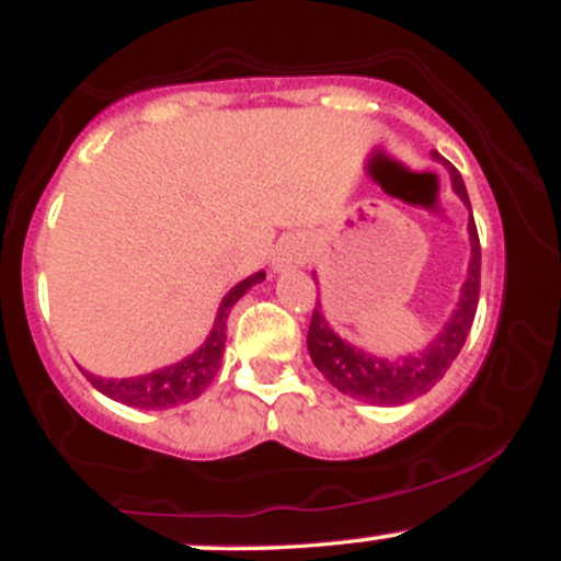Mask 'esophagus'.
I'll list each match as a JSON object with an SVG mask.
<instances>
[{
    "instance_id": "1",
    "label": "esophagus",
    "mask_w": 561,
    "mask_h": 561,
    "mask_svg": "<svg viewBox=\"0 0 561 561\" xmlns=\"http://www.w3.org/2000/svg\"><path fill=\"white\" fill-rule=\"evenodd\" d=\"M306 261V253H302L300 244L295 242H287L285 248L276 253V266H293V263H302Z\"/></svg>"
}]
</instances>
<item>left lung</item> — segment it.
<instances>
[{
	"instance_id": "left-lung-1",
	"label": "left lung",
	"mask_w": 561,
	"mask_h": 561,
	"mask_svg": "<svg viewBox=\"0 0 561 561\" xmlns=\"http://www.w3.org/2000/svg\"><path fill=\"white\" fill-rule=\"evenodd\" d=\"M435 158L440 156L435 152ZM450 179H454V190L459 192L461 199L469 205L467 186L461 182V173L450 165ZM469 240H472V261H469V276L461 287L459 308L443 332L437 334L427 351L416 353V356L398 358H377L371 353L358 351V347L347 345L337 334L330 330L324 317H321L319 306L313 308L311 324H308V353L317 369L345 396L358 398L366 403L379 405H398L405 401H414L435 388L459 351L465 347V340L472 330L474 313H478L480 300V237L474 218H469Z\"/></svg>"
}]
</instances>
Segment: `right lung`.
<instances>
[{
  "instance_id": "add662e5",
  "label": "right lung",
  "mask_w": 561,
  "mask_h": 561,
  "mask_svg": "<svg viewBox=\"0 0 561 561\" xmlns=\"http://www.w3.org/2000/svg\"><path fill=\"white\" fill-rule=\"evenodd\" d=\"M263 272L248 276L240 285L231 287L227 298L218 306V317L214 330H210L208 340H205L199 351L186 356L184 362L165 366V369L150 371V375L131 377V379H105L94 377L83 371V377L94 385L102 396L113 398V401L134 405V409H171V405L195 401V398L214 382L218 366H221L224 343H227V319L231 306L248 293L250 287L263 282Z\"/></svg>"
}]
</instances>
